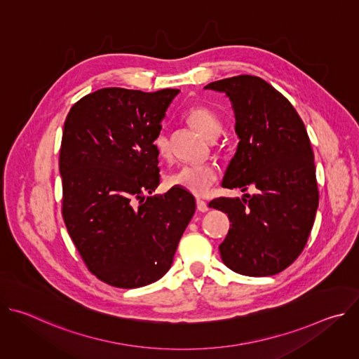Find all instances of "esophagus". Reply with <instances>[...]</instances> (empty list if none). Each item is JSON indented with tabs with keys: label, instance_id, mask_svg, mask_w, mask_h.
Segmentation results:
<instances>
[{
	"label": "esophagus",
	"instance_id": "34e87169",
	"mask_svg": "<svg viewBox=\"0 0 359 359\" xmlns=\"http://www.w3.org/2000/svg\"><path fill=\"white\" fill-rule=\"evenodd\" d=\"M197 210L201 212V213H206L209 210L208 203L204 201V200H201V198H197Z\"/></svg>",
	"mask_w": 359,
	"mask_h": 359
}]
</instances>
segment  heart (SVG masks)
Wrapping results in <instances>:
<instances>
[{"instance_id":"heart-1","label":"heart","mask_w":359,"mask_h":359,"mask_svg":"<svg viewBox=\"0 0 359 359\" xmlns=\"http://www.w3.org/2000/svg\"><path fill=\"white\" fill-rule=\"evenodd\" d=\"M186 121L206 139H216L222 132V122L217 115L206 107H194L186 114ZM155 149L161 158H168L170 153L168 137L161 133L155 140ZM217 179L215 165H184L176 170L169 183L182 187L193 194H204Z\"/></svg>"}]
</instances>
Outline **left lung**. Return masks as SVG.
I'll use <instances>...</instances> for the list:
<instances>
[{
    "instance_id": "obj_1",
    "label": "left lung",
    "mask_w": 359,
    "mask_h": 359,
    "mask_svg": "<svg viewBox=\"0 0 359 359\" xmlns=\"http://www.w3.org/2000/svg\"><path fill=\"white\" fill-rule=\"evenodd\" d=\"M204 89L223 92L236 118L238 144L222 186L255 189L209 203L231 223L219 245L222 260L243 276H274L304 250L318 208L309 135L290 102L259 76L226 78Z\"/></svg>"
}]
</instances>
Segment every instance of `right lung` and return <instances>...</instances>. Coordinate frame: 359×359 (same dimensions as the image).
Here are the masks:
<instances>
[{
	"instance_id": "obj_1",
	"label": "right lung",
	"mask_w": 359,
	"mask_h": 359,
	"mask_svg": "<svg viewBox=\"0 0 359 359\" xmlns=\"http://www.w3.org/2000/svg\"><path fill=\"white\" fill-rule=\"evenodd\" d=\"M179 89L102 88L71 108L60 153L62 215L89 271L118 288L162 278L196 201L161 183L155 140Z\"/></svg>"
}]
</instances>
